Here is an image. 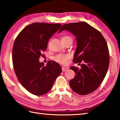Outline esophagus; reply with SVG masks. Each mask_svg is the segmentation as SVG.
<instances>
[{
	"label": "esophagus",
	"instance_id": "1",
	"mask_svg": "<svg viewBox=\"0 0 120 120\" xmlns=\"http://www.w3.org/2000/svg\"><path fill=\"white\" fill-rule=\"evenodd\" d=\"M68 68H66V67H62V70L63 72H65V71H67L68 70Z\"/></svg>",
	"mask_w": 120,
	"mask_h": 120
}]
</instances>
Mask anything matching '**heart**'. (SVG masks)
Listing matches in <instances>:
<instances>
[{"mask_svg":"<svg viewBox=\"0 0 120 120\" xmlns=\"http://www.w3.org/2000/svg\"><path fill=\"white\" fill-rule=\"evenodd\" d=\"M62 41H65L68 40H72V38L68 35L63 36L62 39ZM70 58V56L68 55H64V54H59L54 57V60L56 62L60 63V64H65L67 62V60Z\"/></svg>","mask_w":120,"mask_h":120,"instance_id":"1","label":"heart"}]
</instances>
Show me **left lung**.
<instances>
[{
  "label": "left lung",
  "instance_id": "obj_1",
  "mask_svg": "<svg viewBox=\"0 0 120 120\" xmlns=\"http://www.w3.org/2000/svg\"><path fill=\"white\" fill-rule=\"evenodd\" d=\"M67 30L76 38L77 48L73 61L79 69L71 67L75 77L70 81L72 90L79 95L90 94L98 89L105 78L109 64V53L105 39L98 30L86 22L63 25L58 33Z\"/></svg>",
  "mask_w": 120,
  "mask_h": 120
}]
</instances>
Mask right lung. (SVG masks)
<instances>
[{"mask_svg": "<svg viewBox=\"0 0 120 120\" xmlns=\"http://www.w3.org/2000/svg\"><path fill=\"white\" fill-rule=\"evenodd\" d=\"M61 26L60 24L34 22L28 25L15 39L12 62L18 80L35 95H42L52 87L62 68L57 62L48 61L46 65L39 61L48 40Z\"/></svg>", "mask_w": 120, "mask_h": 120, "instance_id": "1", "label": "right lung"}]
</instances>
